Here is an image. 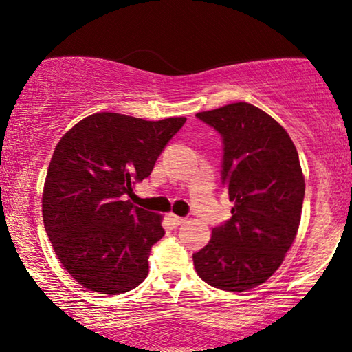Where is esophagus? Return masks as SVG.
Wrapping results in <instances>:
<instances>
[{
    "label": "esophagus",
    "mask_w": 352,
    "mask_h": 352,
    "mask_svg": "<svg viewBox=\"0 0 352 352\" xmlns=\"http://www.w3.org/2000/svg\"><path fill=\"white\" fill-rule=\"evenodd\" d=\"M168 219H170L173 226H176V227H177V226H181V223H184V222H186V219H184V217L176 216V214H173V212L168 214Z\"/></svg>",
    "instance_id": "obj_1"
}]
</instances>
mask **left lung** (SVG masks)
<instances>
[{
  "instance_id": "left-lung-1",
  "label": "left lung",
  "mask_w": 352,
  "mask_h": 352,
  "mask_svg": "<svg viewBox=\"0 0 352 352\" xmlns=\"http://www.w3.org/2000/svg\"><path fill=\"white\" fill-rule=\"evenodd\" d=\"M197 117L222 135L233 208L193 265L210 286L244 292L270 279L297 238L305 176L287 131L257 106L239 101Z\"/></svg>"
}]
</instances>
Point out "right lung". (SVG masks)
<instances>
[{
	"mask_svg": "<svg viewBox=\"0 0 352 352\" xmlns=\"http://www.w3.org/2000/svg\"><path fill=\"white\" fill-rule=\"evenodd\" d=\"M186 117L144 120L96 113L55 146L43 190V221L66 272L85 289L129 292L149 273L151 248L165 235L164 216L133 206L126 195Z\"/></svg>",
	"mask_w": 352,
	"mask_h": 352,
	"instance_id": "obj_1",
	"label": "right lung"
}]
</instances>
